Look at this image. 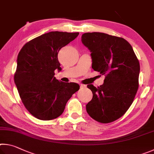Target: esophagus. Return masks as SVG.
<instances>
[{
  "instance_id": "1",
  "label": "esophagus",
  "mask_w": 154,
  "mask_h": 154,
  "mask_svg": "<svg viewBox=\"0 0 154 154\" xmlns=\"http://www.w3.org/2000/svg\"><path fill=\"white\" fill-rule=\"evenodd\" d=\"M80 88H85L86 87V86L84 85H80Z\"/></svg>"
}]
</instances>
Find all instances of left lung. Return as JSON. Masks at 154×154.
Masks as SVG:
<instances>
[{"instance_id":"left-lung-1","label":"left lung","mask_w":154,"mask_h":154,"mask_svg":"<svg viewBox=\"0 0 154 154\" xmlns=\"http://www.w3.org/2000/svg\"><path fill=\"white\" fill-rule=\"evenodd\" d=\"M81 38L91 53L92 68L106 75L98 88L87 85L93 99L86 106L87 112L99 122H112L122 116L133 103L139 88V60L132 46L122 38L88 32Z\"/></svg>"}]
</instances>
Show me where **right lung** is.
Segmentation results:
<instances>
[{"label": "right lung", "instance_id": "right-lung-1", "mask_svg": "<svg viewBox=\"0 0 154 154\" xmlns=\"http://www.w3.org/2000/svg\"><path fill=\"white\" fill-rule=\"evenodd\" d=\"M79 32H50L27 42L18 54L15 84L24 106L35 118L55 119L62 114L67 101L79 90L74 82L59 81V50L74 40Z\"/></svg>", "mask_w": 154, "mask_h": 154}]
</instances>
